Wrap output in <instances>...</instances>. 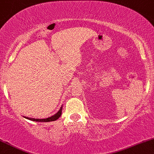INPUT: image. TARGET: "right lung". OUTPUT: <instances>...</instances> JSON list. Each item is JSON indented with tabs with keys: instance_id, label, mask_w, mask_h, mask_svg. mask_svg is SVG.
Masks as SVG:
<instances>
[{
	"instance_id": "1",
	"label": "right lung",
	"mask_w": 154,
	"mask_h": 154,
	"mask_svg": "<svg viewBox=\"0 0 154 154\" xmlns=\"http://www.w3.org/2000/svg\"><path fill=\"white\" fill-rule=\"evenodd\" d=\"M61 111H62V106H61L60 109L59 110L56 114H55L54 115L52 116H50V117L46 118V119H35V118H29V117H26V116H24L25 119H27L29 120H31V121L34 122H52V121H56V119H58L61 115Z\"/></svg>"
}]
</instances>
